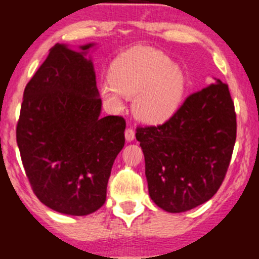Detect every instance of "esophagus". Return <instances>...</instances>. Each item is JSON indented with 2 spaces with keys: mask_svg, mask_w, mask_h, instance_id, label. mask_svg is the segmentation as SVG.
<instances>
[{
  "mask_svg": "<svg viewBox=\"0 0 259 259\" xmlns=\"http://www.w3.org/2000/svg\"><path fill=\"white\" fill-rule=\"evenodd\" d=\"M134 139H135V132H134L132 127H127L125 130V140L127 142H130L133 141Z\"/></svg>",
  "mask_w": 259,
  "mask_h": 259,
  "instance_id": "34e87169",
  "label": "esophagus"
}]
</instances>
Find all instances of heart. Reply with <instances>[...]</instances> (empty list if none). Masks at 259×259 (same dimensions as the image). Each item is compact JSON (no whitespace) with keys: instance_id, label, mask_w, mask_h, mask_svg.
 Wrapping results in <instances>:
<instances>
[{"instance_id":"1","label":"heart","mask_w":259,"mask_h":259,"mask_svg":"<svg viewBox=\"0 0 259 259\" xmlns=\"http://www.w3.org/2000/svg\"><path fill=\"white\" fill-rule=\"evenodd\" d=\"M109 84L100 88L102 100L111 108H123V96L134 97L133 112L151 125L164 123L183 102L186 79L183 70L165 53L135 46L115 57L108 70Z\"/></svg>"}]
</instances>
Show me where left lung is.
<instances>
[{
  "label": "left lung",
  "instance_id": "8db88e82",
  "mask_svg": "<svg viewBox=\"0 0 259 259\" xmlns=\"http://www.w3.org/2000/svg\"><path fill=\"white\" fill-rule=\"evenodd\" d=\"M148 192L157 206L180 213L214 196L230 164L236 140V113L227 84L190 95L170 119L139 126Z\"/></svg>",
  "mask_w": 259,
  "mask_h": 259
}]
</instances>
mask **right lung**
<instances>
[{
    "instance_id": "obj_1",
    "label": "right lung",
    "mask_w": 259,
    "mask_h": 259,
    "mask_svg": "<svg viewBox=\"0 0 259 259\" xmlns=\"http://www.w3.org/2000/svg\"><path fill=\"white\" fill-rule=\"evenodd\" d=\"M56 44L25 86L17 144L29 183L45 206L88 215L106 202L125 120L101 117L96 74L85 55Z\"/></svg>"
}]
</instances>
